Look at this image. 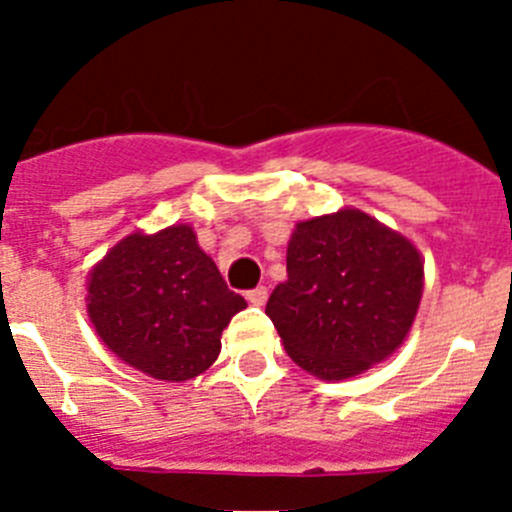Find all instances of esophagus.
<instances>
[{"mask_svg": "<svg viewBox=\"0 0 512 512\" xmlns=\"http://www.w3.org/2000/svg\"><path fill=\"white\" fill-rule=\"evenodd\" d=\"M266 297H269V292H266V287H256V289H251V292H248L246 300L251 302V305L261 307V305H264V302H266Z\"/></svg>", "mask_w": 512, "mask_h": 512, "instance_id": "34e87169", "label": "esophagus"}]
</instances>
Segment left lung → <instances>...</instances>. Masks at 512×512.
Segmentation results:
<instances>
[{
    "instance_id": "left-lung-1",
    "label": "left lung",
    "mask_w": 512,
    "mask_h": 512,
    "mask_svg": "<svg viewBox=\"0 0 512 512\" xmlns=\"http://www.w3.org/2000/svg\"><path fill=\"white\" fill-rule=\"evenodd\" d=\"M423 256L410 238L356 207L310 217L287 243V282L266 315L289 359L341 382L390 359L418 315Z\"/></svg>"
}]
</instances>
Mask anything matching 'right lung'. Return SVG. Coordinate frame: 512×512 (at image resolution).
I'll return each mask as SVG.
<instances>
[{
    "label": "right lung",
    "instance_id": "obj_1",
    "mask_svg": "<svg viewBox=\"0 0 512 512\" xmlns=\"http://www.w3.org/2000/svg\"><path fill=\"white\" fill-rule=\"evenodd\" d=\"M243 307L246 300L230 292L187 223L133 230L87 277V312L104 346L161 382L207 372Z\"/></svg>",
    "mask_w": 512,
    "mask_h": 512
}]
</instances>
